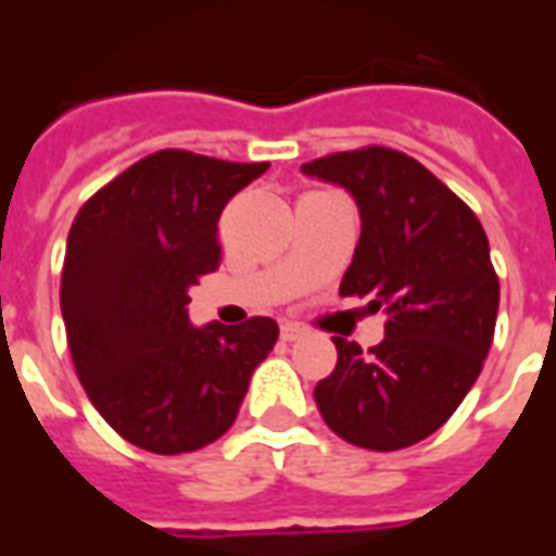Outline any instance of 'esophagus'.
Here are the masks:
<instances>
[{
	"mask_svg": "<svg viewBox=\"0 0 556 556\" xmlns=\"http://www.w3.org/2000/svg\"><path fill=\"white\" fill-rule=\"evenodd\" d=\"M279 337H282V342H298V339L303 337V327L282 325V330H279Z\"/></svg>",
	"mask_w": 556,
	"mask_h": 556,
	"instance_id": "1",
	"label": "esophagus"
}]
</instances>
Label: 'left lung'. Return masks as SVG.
<instances>
[{"instance_id":"1","label":"left lung","mask_w":556,"mask_h":556,"mask_svg":"<svg viewBox=\"0 0 556 556\" xmlns=\"http://www.w3.org/2000/svg\"><path fill=\"white\" fill-rule=\"evenodd\" d=\"M361 207V241L342 298H369L384 339L363 351L337 337V369L315 405L342 441L393 453L438 431L482 372L501 282L477 214L419 160L384 146L303 163Z\"/></svg>"}]
</instances>
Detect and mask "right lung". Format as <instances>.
<instances>
[{
    "label": "right lung",
    "mask_w": 556,
    "mask_h": 556,
    "mask_svg": "<svg viewBox=\"0 0 556 556\" xmlns=\"http://www.w3.org/2000/svg\"><path fill=\"white\" fill-rule=\"evenodd\" d=\"M267 163L163 148L79 207L67 231L62 318L91 405L157 455L202 450L231 429L274 318L193 327L187 289L219 267L217 219Z\"/></svg>",
    "instance_id": "obj_1"
}]
</instances>
